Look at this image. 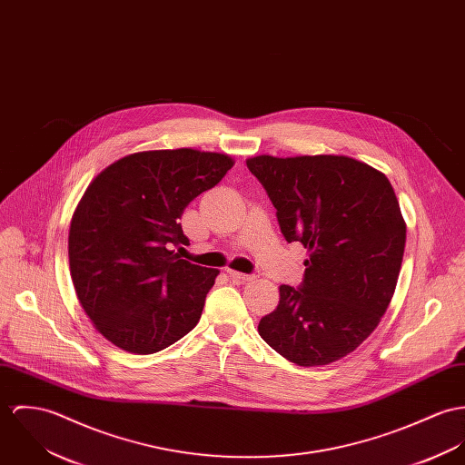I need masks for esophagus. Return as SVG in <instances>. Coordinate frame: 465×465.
I'll return each instance as SVG.
<instances>
[{
    "label": "esophagus",
    "mask_w": 465,
    "mask_h": 465,
    "mask_svg": "<svg viewBox=\"0 0 465 465\" xmlns=\"http://www.w3.org/2000/svg\"><path fill=\"white\" fill-rule=\"evenodd\" d=\"M228 274H230L232 280L241 282V283H246V282L255 280V274H246V272H239V271H228Z\"/></svg>",
    "instance_id": "esophagus-1"
}]
</instances>
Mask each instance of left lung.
Listing matches in <instances>:
<instances>
[{"mask_svg": "<svg viewBox=\"0 0 465 465\" xmlns=\"http://www.w3.org/2000/svg\"><path fill=\"white\" fill-rule=\"evenodd\" d=\"M276 208L287 242L309 250L302 285L280 287L260 337L303 367L355 351L389 307L407 224L387 176L342 155L246 160Z\"/></svg>", "mask_w": 465, "mask_h": 465, "instance_id": "8db88e82", "label": "left lung"}]
</instances>
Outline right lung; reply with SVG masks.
I'll list each match as a JSON object with an SVG mask.
<instances>
[{
    "label": "right lung",
    "instance_id": "add662e5",
    "mask_svg": "<svg viewBox=\"0 0 465 465\" xmlns=\"http://www.w3.org/2000/svg\"><path fill=\"white\" fill-rule=\"evenodd\" d=\"M233 160L191 148L124 156L87 187L69 228L78 302L117 348L152 355L200 321L217 269L178 257L189 244L180 219Z\"/></svg>",
    "mask_w": 465,
    "mask_h": 465
}]
</instances>
